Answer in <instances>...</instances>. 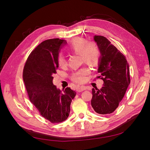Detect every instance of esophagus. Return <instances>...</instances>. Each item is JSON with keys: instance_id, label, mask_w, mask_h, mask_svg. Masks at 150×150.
I'll list each match as a JSON object with an SVG mask.
<instances>
[{"instance_id": "34e87169", "label": "esophagus", "mask_w": 150, "mask_h": 150, "mask_svg": "<svg viewBox=\"0 0 150 150\" xmlns=\"http://www.w3.org/2000/svg\"><path fill=\"white\" fill-rule=\"evenodd\" d=\"M86 89H87V88H86V86H81V87L78 88V90H77V91H78V92H82V91H83L86 90Z\"/></svg>"}]
</instances>
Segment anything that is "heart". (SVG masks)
<instances>
[{"label":"heart","mask_w":150,"mask_h":150,"mask_svg":"<svg viewBox=\"0 0 150 150\" xmlns=\"http://www.w3.org/2000/svg\"><path fill=\"white\" fill-rule=\"evenodd\" d=\"M68 49L75 53L81 54L82 60L88 64H95L100 57V50L97 44L93 42H88L84 38H74L70 42ZM57 62L61 67L66 66V57L62 54H59L57 57ZM88 72L87 68H83L72 74V79L77 83H83L86 79L85 76Z\"/></svg>","instance_id":"b5f03b06"}]
</instances>
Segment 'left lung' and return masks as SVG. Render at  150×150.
I'll list each match as a JSON object with an SVG mask.
<instances>
[{"label": "left lung", "instance_id": "left-lung-1", "mask_svg": "<svg viewBox=\"0 0 150 150\" xmlns=\"http://www.w3.org/2000/svg\"><path fill=\"white\" fill-rule=\"evenodd\" d=\"M94 40L100 50L98 72L104 86L100 90L93 88L91 103L98 114H110L118 106L129 85V66L123 54L105 37L94 35Z\"/></svg>", "mask_w": 150, "mask_h": 150}]
</instances>
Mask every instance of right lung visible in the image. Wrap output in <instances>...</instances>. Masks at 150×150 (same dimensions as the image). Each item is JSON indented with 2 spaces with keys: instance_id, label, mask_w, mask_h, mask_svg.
<instances>
[{
  "instance_id": "add662e5",
  "label": "right lung",
  "mask_w": 150,
  "mask_h": 150,
  "mask_svg": "<svg viewBox=\"0 0 150 150\" xmlns=\"http://www.w3.org/2000/svg\"><path fill=\"white\" fill-rule=\"evenodd\" d=\"M66 40H46L31 52L24 66L23 79L30 102L45 119L54 122L65 121L76 92L70 88L63 91L52 83L59 67L57 57Z\"/></svg>"
}]
</instances>
